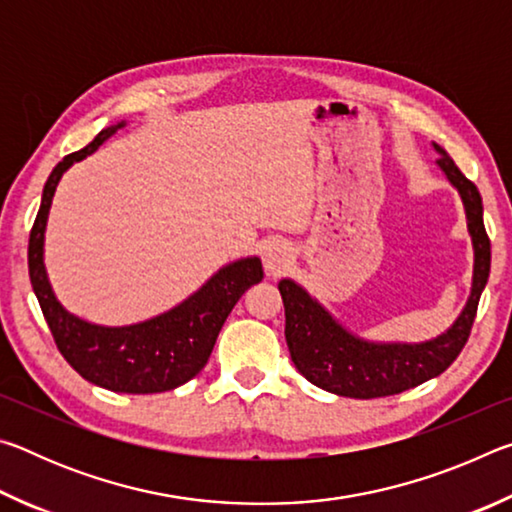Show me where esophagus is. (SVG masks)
I'll use <instances>...</instances> for the list:
<instances>
[{"instance_id":"obj_1","label":"esophagus","mask_w":512,"mask_h":512,"mask_svg":"<svg viewBox=\"0 0 512 512\" xmlns=\"http://www.w3.org/2000/svg\"><path fill=\"white\" fill-rule=\"evenodd\" d=\"M262 259H264V268L268 275H280L284 268L291 264L293 255H291V248L287 244H282V241H271V244L264 248Z\"/></svg>"}]
</instances>
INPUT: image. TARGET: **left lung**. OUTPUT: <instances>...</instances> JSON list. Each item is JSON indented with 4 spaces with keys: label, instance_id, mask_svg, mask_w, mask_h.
I'll return each mask as SVG.
<instances>
[{
    "label": "left lung",
    "instance_id": "8db88e82",
    "mask_svg": "<svg viewBox=\"0 0 512 512\" xmlns=\"http://www.w3.org/2000/svg\"><path fill=\"white\" fill-rule=\"evenodd\" d=\"M433 149L440 153L438 167L456 187L465 207L467 232L474 248L470 298L454 325L436 339L424 343H375L348 332L300 284L284 277L277 289L282 293L287 316L284 336L291 361L302 377L327 393L372 400L409 391L445 372L470 339L476 307L490 275V239L483 225V203L479 189L463 176L445 149L438 144H433Z\"/></svg>",
    "mask_w": 512,
    "mask_h": 512
}]
</instances>
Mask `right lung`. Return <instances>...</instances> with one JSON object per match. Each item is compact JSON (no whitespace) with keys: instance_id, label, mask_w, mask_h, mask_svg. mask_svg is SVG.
<instances>
[{"instance_id":"obj_1","label":"right lung","mask_w":512,"mask_h":512,"mask_svg":"<svg viewBox=\"0 0 512 512\" xmlns=\"http://www.w3.org/2000/svg\"><path fill=\"white\" fill-rule=\"evenodd\" d=\"M124 126L126 121H119L117 126L103 128L85 149L65 155L51 171L29 237V277L60 354L83 379L115 393H164L183 386L203 370L225 318L253 284L262 282L264 271L259 257L237 259L219 268L178 307L124 327L88 323L60 305L45 271V228L51 198L74 162L88 158Z\"/></svg>"}]
</instances>
